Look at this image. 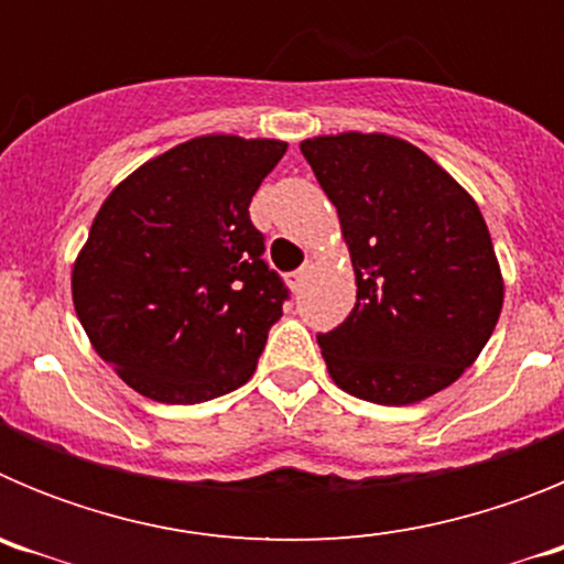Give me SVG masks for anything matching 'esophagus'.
<instances>
[{"label": "esophagus", "instance_id": "obj_1", "mask_svg": "<svg viewBox=\"0 0 564 564\" xmlns=\"http://www.w3.org/2000/svg\"><path fill=\"white\" fill-rule=\"evenodd\" d=\"M307 273H311V265H307V262H305V265H302V268H296V271H293L291 276H288V279H291V288H293V291H299V288L305 285Z\"/></svg>", "mask_w": 564, "mask_h": 564}]
</instances>
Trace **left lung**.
I'll use <instances>...</instances> for the list:
<instances>
[{
  "label": "left lung",
  "instance_id": "1",
  "mask_svg": "<svg viewBox=\"0 0 564 564\" xmlns=\"http://www.w3.org/2000/svg\"><path fill=\"white\" fill-rule=\"evenodd\" d=\"M336 206L356 307L318 347L350 395L403 406L475 364L502 307V276L477 203L430 154L390 134L302 143Z\"/></svg>",
  "mask_w": 564,
  "mask_h": 564
}]
</instances>
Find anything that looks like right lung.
Here are the masks:
<instances>
[{
	"label": "right lung",
	"mask_w": 564,
	"mask_h": 564,
	"mask_svg": "<svg viewBox=\"0 0 564 564\" xmlns=\"http://www.w3.org/2000/svg\"><path fill=\"white\" fill-rule=\"evenodd\" d=\"M288 143L206 134L143 163L104 200L73 268L98 356L141 395L203 403L257 370L291 299L251 197Z\"/></svg>",
	"instance_id": "right-lung-1"
}]
</instances>
